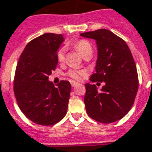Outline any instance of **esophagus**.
<instances>
[{"instance_id":"34e87169","label":"esophagus","mask_w":152,"mask_h":152,"mask_svg":"<svg viewBox=\"0 0 152 152\" xmlns=\"http://www.w3.org/2000/svg\"><path fill=\"white\" fill-rule=\"evenodd\" d=\"M78 85V84H77V83H76V82H74V81H72L71 82V85H72V87H76V85Z\"/></svg>"}]
</instances>
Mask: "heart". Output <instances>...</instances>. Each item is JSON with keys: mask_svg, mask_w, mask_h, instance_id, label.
Wrapping results in <instances>:
<instances>
[{"mask_svg": "<svg viewBox=\"0 0 152 152\" xmlns=\"http://www.w3.org/2000/svg\"><path fill=\"white\" fill-rule=\"evenodd\" d=\"M74 48L81 54L83 57H85L88 55H92L93 54V47L89 42L86 39H80L76 42L74 43ZM64 53L65 48H60L57 51V59L59 62L64 61ZM67 75L70 78L75 80H80L82 77H84L85 75V72L82 70H75V69H70L67 71Z\"/></svg>", "mask_w": 152, "mask_h": 152, "instance_id": "b5f03b06", "label": "heart"}]
</instances>
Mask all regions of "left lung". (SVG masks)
Listing matches in <instances>:
<instances>
[{
	"label": "left lung",
	"mask_w": 152,
	"mask_h": 152,
	"mask_svg": "<svg viewBox=\"0 0 152 152\" xmlns=\"http://www.w3.org/2000/svg\"><path fill=\"white\" fill-rule=\"evenodd\" d=\"M80 35L95 39L98 49L96 72L89 80L105 83L101 92L95 85H85L84 102L88 115L102 123L116 122L130 110L139 88L132 54L123 39L105 29Z\"/></svg>",
	"instance_id": "1"
}]
</instances>
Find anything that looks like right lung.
Masks as SVG:
<instances>
[{
	"mask_svg": "<svg viewBox=\"0 0 152 152\" xmlns=\"http://www.w3.org/2000/svg\"><path fill=\"white\" fill-rule=\"evenodd\" d=\"M62 34L47 33L29 42L18 59L13 92L20 110L36 124L51 126L66 115L71 85L61 80L57 87L48 81L58 66L57 50Z\"/></svg>",
	"mask_w": 152,
	"mask_h": 152,
	"instance_id": "1",
	"label": "right lung"
}]
</instances>
